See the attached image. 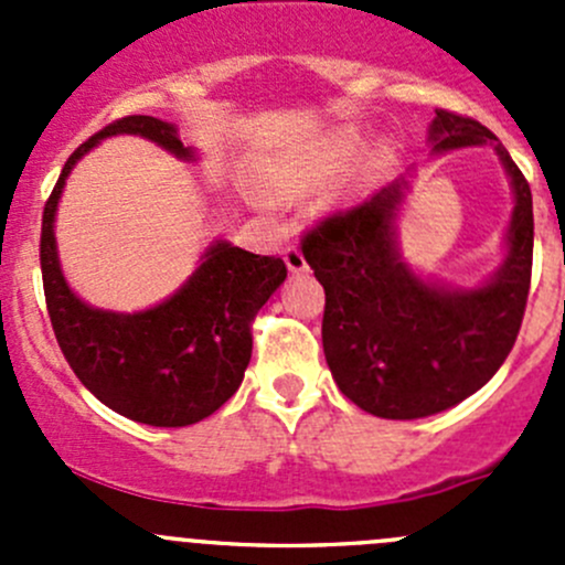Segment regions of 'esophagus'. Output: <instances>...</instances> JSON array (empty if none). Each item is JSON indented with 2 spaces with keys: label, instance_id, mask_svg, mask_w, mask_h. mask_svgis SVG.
Segmentation results:
<instances>
[{
  "label": "esophagus",
  "instance_id": "34e87169",
  "mask_svg": "<svg viewBox=\"0 0 565 565\" xmlns=\"http://www.w3.org/2000/svg\"><path fill=\"white\" fill-rule=\"evenodd\" d=\"M284 262H287L289 273H306V270H309L303 250H300L298 246H289L287 250H284Z\"/></svg>",
  "mask_w": 565,
  "mask_h": 565
}]
</instances>
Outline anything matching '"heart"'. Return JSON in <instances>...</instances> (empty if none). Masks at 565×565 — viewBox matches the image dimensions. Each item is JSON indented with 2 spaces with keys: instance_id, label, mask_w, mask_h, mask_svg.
Instances as JSON below:
<instances>
[{
  "instance_id": "heart-1",
  "label": "heart",
  "mask_w": 565,
  "mask_h": 565,
  "mask_svg": "<svg viewBox=\"0 0 565 565\" xmlns=\"http://www.w3.org/2000/svg\"><path fill=\"white\" fill-rule=\"evenodd\" d=\"M363 139L355 130H339V134L322 136L315 145L281 158L273 169V185L281 191H309V188L322 185L330 177L344 172L355 156L361 152ZM385 167V150H377L369 158L363 177H374Z\"/></svg>"
}]
</instances>
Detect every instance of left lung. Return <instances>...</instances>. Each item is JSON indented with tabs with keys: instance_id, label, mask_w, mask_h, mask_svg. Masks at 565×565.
<instances>
[{
	"instance_id": "1",
	"label": "left lung",
	"mask_w": 565,
	"mask_h": 565,
	"mask_svg": "<svg viewBox=\"0 0 565 565\" xmlns=\"http://www.w3.org/2000/svg\"><path fill=\"white\" fill-rule=\"evenodd\" d=\"M431 156L492 147L514 193L505 259L476 287L420 276L398 248L409 172L369 202L322 221L303 256L324 287L322 347L335 385L377 418L415 420L465 402L494 377L514 347L533 267V196L498 136L437 108Z\"/></svg>"
}]
</instances>
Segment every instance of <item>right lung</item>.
Instances as JSON below:
<instances>
[{
	"label": "right lung",
	"mask_w": 565,
	"mask_h": 565,
	"mask_svg": "<svg viewBox=\"0 0 565 565\" xmlns=\"http://www.w3.org/2000/svg\"><path fill=\"white\" fill-rule=\"evenodd\" d=\"M141 136L180 161H196L177 125L122 117L84 141L62 169L43 210L40 270L45 306L62 355L95 398L147 426H191L241 388L250 361V319L287 278L278 256H259L213 241L174 295L150 309L106 311L78 298L56 250L54 221L73 167L111 136Z\"/></svg>",
	"instance_id": "add662e5"
}]
</instances>
